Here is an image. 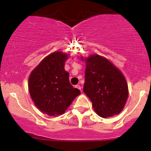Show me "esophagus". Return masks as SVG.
Segmentation results:
<instances>
[{
	"mask_svg": "<svg viewBox=\"0 0 151 151\" xmlns=\"http://www.w3.org/2000/svg\"><path fill=\"white\" fill-rule=\"evenodd\" d=\"M75 87H76V88H78V89H79V90H80V91H81V90H82V88H81V86H80V85H77V86H75Z\"/></svg>",
	"mask_w": 151,
	"mask_h": 151,
	"instance_id": "esophagus-1",
	"label": "esophagus"
}]
</instances>
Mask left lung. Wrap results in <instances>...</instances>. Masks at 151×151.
<instances>
[{"instance_id":"left-lung-1","label":"left lung","mask_w":151,"mask_h":151,"mask_svg":"<svg viewBox=\"0 0 151 151\" xmlns=\"http://www.w3.org/2000/svg\"><path fill=\"white\" fill-rule=\"evenodd\" d=\"M85 62L83 91L91 101L95 112L103 118L119 114L128 96L123 74L108 59L98 55H91Z\"/></svg>"}]
</instances>
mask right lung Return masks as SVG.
I'll use <instances>...</instances> for the list:
<instances>
[{
	"instance_id": "right-lung-1",
	"label": "right lung",
	"mask_w": 151,
	"mask_h": 151,
	"mask_svg": "<svg viewBox=\"0 0 151 151\" xmlns=\"http://www.w3.org/2000/svg\"><path fill=\"white\" fill-rule=\"evenodd\" d=\"M68 55L61 52L50 54L32 71L29 91L35 105L49 116L63 114L80 91L71 86L65 71Z\"/></svg>"
}]
</instances>
